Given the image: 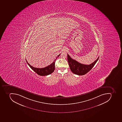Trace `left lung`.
Masks as SVG:
<instances>
[{
	"label": "left lung",
	"mask_w": 122,
	"mask_h": 122,
	"mask_svg": "<svg viewBox=\"0 0 122 122\" xmlns=\"http://www.w3.org/2000/svg\"><path fill=\"white\" fill-rule=\"evenodd\" d=\"M99 58V57L93 62L87 65L80 63L70 57L69 55L67 54L68 61L70 70L73 73L78 75H84L89 72L98 60Z\"/></svg>",
	"instance_id": "left-lung-1"
}]
</instances>
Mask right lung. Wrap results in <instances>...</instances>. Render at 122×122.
Here are the masks:
<instances>
[{
    "label": "right lung",
    "instance_id": "1",
    "mask_svg": "<svg viewBox=\"0 0 122 122\" xmlns=\"http://www.w3.org/2000/svg\"><path fill=\"white\" fill-rule=\"evenodd\" d=\"M57 56V57L56 58V59L52 63H51L50 65H49L47 66H46V67L43 68H36L30 65V64L28 63L26 60L25 59V61H26L28 65L29 66H30V67L34 70L36 73H37L38 75L40 76H46L49 75L51 74L52 73L54 72L55 68V62H56V60L59 57L60 55Z\"/></svg>",
    "mask_w": 122,
    "mask_h": 122
}]
</instances>
